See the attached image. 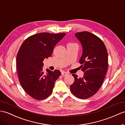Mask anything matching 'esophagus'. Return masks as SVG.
I'll return each mask as SVG.
<instances>
[{"label":"esophagus","instance_id":"esophagus-1","mask_svg":"<svg viewBox=\"0 0 125 125\" xmlns=\"http://www.w3.org/2000/svg\"><path fill=\"white\" fill-rule=\"evenodd\" d=\"M68 75V73L67 72H62V75L63 76H66Z\"/></svg>","mask_w":125,"mask_h":125}]
</instances>
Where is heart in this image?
<instances>
[{"label": "heart", "mask_w": 125, "mask_h": 125, "mask_svg": "<svg viewBox=\"0 0 125 125\" xmlns=\"http://www.w3.org/2000/svg\"><path fill=\"white\" fill-rule=\"evenodd\" d=\"M68 44H76L75 43H72V42H70V43H68Z\"/></svg>", "instance_id": "1"}]
</instances>
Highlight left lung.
Masks as SVG:
<instances>
[{"instance_id": "1", "label": "left lung", "mask_w": 125, "mask_h": 125, "mask_svg": "<svg viewBox=\"0 0 125 125\" xmlns=\"http://www.w3.org/2000/svg\"><path fill=\"white\" fill-rule=\"evenodd\" d=\"M75 36L83 47L79 62L83 77L72 74L74 82L70 88L74 95L86 99L94 95L101 87L108 67V54L104 43L98 36L89 32H78Z\"/></svg>"}]
</instances>
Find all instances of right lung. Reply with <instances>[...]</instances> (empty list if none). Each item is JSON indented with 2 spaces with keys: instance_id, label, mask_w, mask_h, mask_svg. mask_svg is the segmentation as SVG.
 <instances>
[{
  "instance_id": "obj_1",
  "label": "right lung",
  "mask_w": 125,
  "mask_h": 125,
  "mask_svg": "<svg viewBox=\"0 0 125 125\" xmlns=\"http://www.w3.org/2000/svg\"><path fill=\"white\" fill-rule=\"evenodd\" d=\"M66 33H40L25 40L16 57L17 74L25 92L35 100L47 98L52 92L55 81L61 75L58 69L43 71V61L51 56L56 44Z\"/></svg>"
}]
</instances>
